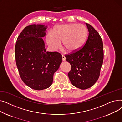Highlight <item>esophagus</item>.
<instances>
[{"label": "esophagus", "mask_w": 122, "mask_h": 122, "mask_svg": "<svg viewBox=\"0 0 122 122\" xmlns=\"http://www.w3.org/2000/svg\"><path fill=\"white\" fill-rule=\"evenodd\" d=\"M62 58L63 61H65L66 60V57L64 56V55H62Z\"/></svg>", "instance_id": "1"}]
</instances>
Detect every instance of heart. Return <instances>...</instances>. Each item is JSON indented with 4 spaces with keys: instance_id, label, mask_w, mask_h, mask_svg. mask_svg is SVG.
Masks as SVG:
<instances>
[{
    "instance_id": "b5f03b06",
    "label": "heart",
    "mask_w": 122,
    "mask_h": 122,
    "mask_svg": "<svg viewBox=\"0 0 122 122\" xmlns=\"http://www.w3.org/2000/svg\"><path fill=\"white\" fill-rule=\"evenodd\" d=\"M87 36L86 27L81 24H66L55 26L52 34H48L46 38V42L53 51L62 46L68 52H75L84 44Z\"/></svg>"
}]
</instances>
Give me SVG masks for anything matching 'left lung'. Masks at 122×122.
I'll return each mask as SVG.
<instances>
[{"instance_id":"1","label":"left lung","mask_w":122,"mask_h":122,"mask_svg":"<svg viewBox=\"0 0 122 122\" xmlns=\"http://www.w3.org/2000/svg\"><path fill=\"white\" fill-rule=\"evenodd\" d=\"M88 36L84 47L76 52L65 55L71 66L68 76L72 84L81 89L93 86L97 82L103 60V46L98 32L86 23Z\"/></svg>"}]
</instances>
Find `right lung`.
<instances>
[{"mask_svg":"<svg viewBox=\"0 0 122 122\" xmlns=\"http://www.w3.org/2000/svg\"><path fill=\"white\" fill-rule=\"evenodd\" d=\"M47 25H31L18 37L15 45L16 65L21 78L30 88L40 91L50 86L53 74L62 63V55L46 51L42 37Z\"/></svg>","mask_w":122,"mask_h":122,"instance_id":"1","label":"right lung"}]
</instances>
